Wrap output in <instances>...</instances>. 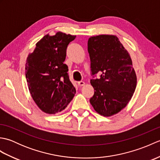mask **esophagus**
<instances>
[{
	"instance_id": "34e87169",
	"label": "esophagus",
	"mask_w": 160,
	"mask_h": 160,
	"mask_svg": "<svg viewBox=\"0 0 160 160\" xmlns=\"http://www.w3.org/2000/svg\"><path fill=\"white\" fill-rule=\"evenodd\" d=\"M78 86L82 87V86H84V84H85V83H84V82H83V81H79V82H78Z\"/></svg>"
}]
</instances>
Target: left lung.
<instances>
[{"instance_id": "obj_1", "label": "left lung", "mask_w": 160, "mask_h": 160, "mask_svg": "<svg viewBox=\"0 0 160 160\" xmlns=\"http://www.w3.org/2000/svg\"><path fill=\"white\" fill-rule=\"evenodd\" d=\"M94 95L90 103L98 113L110 117L127 106L137 85L130 54L116 36H91L88 40Z\"/></svg>"}]
</instances>
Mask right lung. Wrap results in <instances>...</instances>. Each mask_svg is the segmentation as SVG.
Segmentation results:
<instances>
[{"label":"right lung","mask_w":160,"mask_h":160,"mask_svg":"<svg viewBox=\"0 0 160 160\" xmlns=\"http://www.w3.org/2000/svg\"><path fill=\"white\" fill-rule=\"evenodd\" d=\"M76 36L58 32L47 34L36 44L27 58L25 76L30 94L40 110L48 114L60 113L72 100L76 89L64 64L67 46Z\"/></svg>","instance_id":"1"}]
</instances>
